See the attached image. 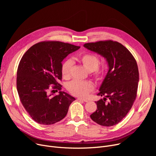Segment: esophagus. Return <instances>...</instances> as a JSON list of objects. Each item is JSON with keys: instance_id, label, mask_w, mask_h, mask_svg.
Returning <instances> with one entry per match:
<instances>
[{"instance_id": "obj_1", "label": "esophagus", "mask_w": 156, "mask_h": 156, "mask_svg": "<svg viewBox=\"0 0 156 156\" xmlns=\"http://www.w3.org/2000/svg\"><path fill=\"white\" fill-rule=\"evenodd\" d=\"M78 101H82V102H88V101L87 99H82V98H78Z\"/></svg>"}]
</instances>
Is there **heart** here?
Returning <instances> with one entry per match:
<instances>
[{
	"label": "heart",
	"instance_id": "obj_1",
	"mask_svg": "<svg viewBox=\"0 0 156 156\" xmlns=\"http://www.w3.org/2000/svg\"><path fill=\"white\" fill-rule=\"evenodd\" d=\"M75 59L82 64L88 71L92 73L94 78L97 81L103 80L107 69V64L105 62L100 63L99 57L97 55L91 53H85L76 57ZM71 68V62L69 60L65 61L62 64L61 73L63 78L67 80L70 78ZM68 88L72 95L84 97L93 91L94 85L91 81L74 80L69 83Z\"/></svg>",
	"mask_w": 156,
	"mask_h": 156
}]
</instances>
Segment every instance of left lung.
I'll return each mask as SVG.
<instances>
[{"instance_id":"left-lung-1","label":"left lung","mask_w":156,"mask_h":156,"mask_svg":"<svg viewBox=\"0 0 156 156\" xmlns=\"http://www.w3.org/2000/svg\"><path fill=\"white\" fill-rule=\"evenodd\" d=\"M83 46L105 57L109 66L97 94L105 97L95 102L97 109L90 118L101 126H114L126 116L136 97L139 81L136 61L125 46L116 41H99ZM107 98L109 102L106 103Z\"/></svg>"}]
</instances>
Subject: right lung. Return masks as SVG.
I'll use <instances>...</instances> for the list:
<instances>
[{"instance_id":"right-lung-1","label":"right lung","mask_w":156,"mask_h":156,"mask_svg":"<svg viewBox=\"0 0 156 156\" xmlns=\"http://www.w3.org/2000/svg\"><path fill=\"white\" fill-rule=\"evenodd\" d=\"M80 47L59 41H44L31 46L18 65L16 86L21 102L31 118L40 125L62 120L75 98L61 91L62 61ZM52 84V86H51ZM59 90L60 94H49Z\"/></svg>"}]
</instances>
